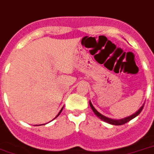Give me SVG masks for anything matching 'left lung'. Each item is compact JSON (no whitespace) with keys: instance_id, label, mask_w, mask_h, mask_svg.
<instances>
[{"instance_id":"8db88e82","label":"left lung","mask_w":154,"mask_h":154,"mask_svg":"<svg viewBox=\"0 0 154 154\" xmlns=\"http://www.w3.org/2000/svg\"><path fill=\"white\" fill-rule=\"evenodd\" d=\"M89 105H90V107L92 108V109H93L94 113H95V114H96L97 116L100 118V119H101L102 121H104V122H107V123H109V124L114 125H124L125 124V123H127V122H129V121H131L132 119H134V117H136L137 115L140 114L141 112V110L143 109V108H144V105H143L141 108H140V109H139L137 112H136L135 113L131 115V116H129V117H125V118H123V119H121V120H113V119H110V118H108V117H105V116H103L102 114H101L99 112H97L96 109L94 107V105H92V103L90 102V101H89Z\"/></svg>"}]
</instances>
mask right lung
<instances>
[{"label": "right lung", "instance_id": "add662e5", "mask_svg": "<svg viewBox=\"0 0 154 154\" xmlns=\"http://www.w3.org/2000/svg\"><path fill=\"white\" fill-rule=\"evenodd\" d=\"M62 109H63V108H62V109H60V112H59V113H58V114L57 115V117H57L58 116L60 115V112H61V111H62ZM56 117H55V118H56ZM55 118H54V119H55Z\"/></svg>", "mask_w": 154, "mask_h": 154}]
</instances>
